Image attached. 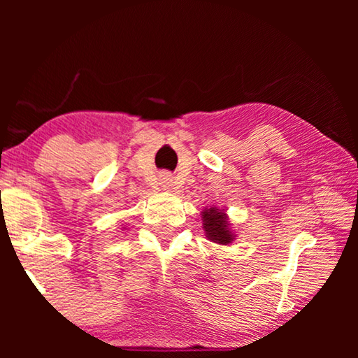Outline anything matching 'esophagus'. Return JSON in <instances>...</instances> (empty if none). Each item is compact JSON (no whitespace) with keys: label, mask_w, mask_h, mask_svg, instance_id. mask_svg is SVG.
<instances>
[{"label":"esophagus","mask_w":358,"mask_h":358,"mask_svg":"<svg viewBox=\"0 0 358 358\" xmlns=\"http://www.w3.org/2000/svg\"><path fill=\"white\" fill-rule=\"evenodd\" d=\"M162 183H164V185H169V183H171V178H169V177H164V178H162Z\"/></svg>","instance_id":"obj_1"}]
</instances>
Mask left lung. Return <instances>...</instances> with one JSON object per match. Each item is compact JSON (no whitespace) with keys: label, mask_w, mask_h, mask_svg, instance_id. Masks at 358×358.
Here are the masks:
<instances>
[{"label":"left lung","mask_w":358,"mask_h":358,"mask_svg":"<svg viewBox=\"0 0 358 358\" xmlns=\"http://www.w3.org/2000/svg\"><path fill=\"white\" fill-rule=\"evenodd\" d=\"M202 221H203V229L208 240L215 241L217 245L232 243L234 234L230 232L227 216L222 210H217L216 207L207 208L205 211H202Z\"/></svg>","instance_id":"1"}]
</instances>
